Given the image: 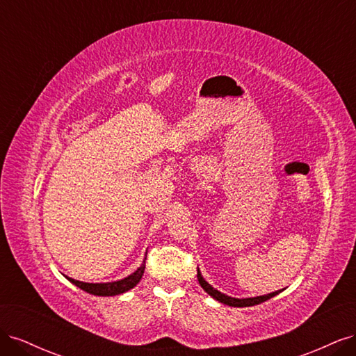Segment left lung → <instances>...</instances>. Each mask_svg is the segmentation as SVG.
<instances>
[{"mask_svg":"<svg viewBox=\"0 0 356 356\" xmlns=\"http://www.w3.org/2000/svg\"><path fill=\"white\" fill-rule=\"evenodd\" d=\"M197 279H199L200 286H202L204 291H207V293H208L212 298L218 300L220 303L232 306V307H248V306L260 305V303H263V301H267L268 298H272V297L277 296V294L282 291V289H279V291H275V293H270V294L258 296V297H250V298H234V297H229V296H225V294L220 293L218 289H215L211 284H208L207 281H204L199 268H197Z\"/></svg>","mask_w":356,"mask_h":356,"instance_id":"8db88e82","label":"left lung"}]
</instances>
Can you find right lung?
<instances>
[{
    "label": "right lung",
    "instance_id": "obj_1",
    "mask_svg": "<svg viewBox=\"0 0 356 356\" xmlns=\"http://www.w3.org/2000/svg\"><path fill=\"white\" fill-rule=\"evenodd\" d=\"M145 260H147V254L144 258V263L141 264V267H138V270H135L132 275H129L124 279H120V281L115 282H104V284H89V282H81V281H75L72 277L67 279L70 282H72L75 286H79L80 289L86 291V293L93 294V296H102V297H110V296H118L123 294L126 291L132 289L134 286H136V284L141 281V277L144 275L145 270Z\"/></svg>",
    "mask_w": 356,
    "mask_h": 356
}]
</instances>
